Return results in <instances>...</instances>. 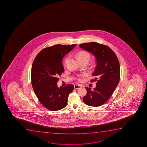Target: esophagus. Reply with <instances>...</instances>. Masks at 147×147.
<instances>
[{
  "instance_id": "1",
  "label": "esophagus",
  "mask_w": 147,
  "mask_h": 147,
  "mask_svg": "<svg viewBox=\"0 0 147 147\" xmlns=\"http://www.w3.org/2000/svg\"><path fill=\"white\" fill-rule=\"evenodd\" d=\"M81 87V86L80 85L76 84L74 85V88L76 89L80 88Z\"/></svg>"
}]
</instances>
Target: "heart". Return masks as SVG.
<instances>
[{"mask_svg":"<svg viewBox=\"0 0 147 147\" xmlns=\"http://www.w3.org/2000/svg\"><path fill=\"white\" fill-rule=\"evenodd\" d=\"M77 58H78L79 61L83 60H89L90 59V54H89L88 53L85 52V51H81L80 52H79L77 54ZM69 57H67L66 58V59L64 61V66H66L67 63L68 61ZM86 75L83 74L82 75H79L78 77V80L79 81H82L83 80L82 77Z\"/></svg>","mask_w":147,"mask_h":147,"instance_id":"1","label":"heart"}]
</instances>
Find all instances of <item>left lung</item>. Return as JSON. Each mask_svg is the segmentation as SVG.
Masks as SVG:
<instances>
[{
  "label": "left lung",
  "instance_id": "8db88e82",
  "mask_svg": "<svg viewBox=\"0 0 147 147\" xmlns=\"http://www.w3.org/2000/svg\"><path fill=\"white\" fill-rule=\"evenodd\" d=\"M81 48L94 55L96 66L93 76L97 78L91 82L96 81V88L91 90L85 87L87 94L83 100L91 107H99L106 102L113 95L120 78V65L115 52L109 47L97 42H87L79 45Z\"/></svg>",
  "mask_w": 147,
  "mask_h": 147
}]
</instances>
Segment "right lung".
Segmentation results:
<instances>
[{
    "label": "right lung",
    "mask_w": 147,
    "mask_h": 147,
    "mask_svg": "<svg viewBox=\"0 0 147 147\" xmlns=\"http://www.w3.org/2000/svg\"><path fill=\"white\" fill-rule=\"evenodd\" d=\"M76 45H55L42 49L34 58L31 71L32 88L39 101L48 110L64 108L74 88L71 84L58 88L57 83L64 72L63 58Z\"/></svg>",
    "instance_id": "add662e5"
}]
</instances>
